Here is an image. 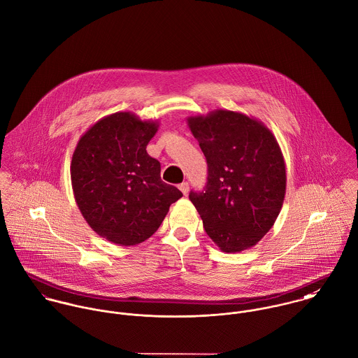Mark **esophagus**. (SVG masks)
<instances>
[{
  "mask_svg": "<svg viewBox=\"0 0 358 358\" xmlns=\"http://www.w3.org/2000/svg\"><path fill=\"white\" fill-rule=\"evenodd\" d=\"M178 188H180V191H181L184 195H187L188 191H189V184H188V182H181V184L178 185Z\"/></svg>",
  "mask_w": 358,
  "mask_h": 358,
  "instance_id": "esophagus-1",
  "label": "esophagus"
}]
</instances>
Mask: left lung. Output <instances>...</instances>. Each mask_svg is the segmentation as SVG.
<instances>
[{"label":"left lung","mask_w":358,"mask_h":358,"mask_svg":"<svg viewBox=\"0 0 358 358\" xmlns=\"http://www.w3.org/2000/svg\"><path fill=\"white\" fill-rule=\"evenodd\" d=\"M187 122L209 167L205 192L189 194L206 234L225 253L255 246L285 199V160L277 138L260 120L227 109Z\"/></svg>","instance_id":"8db88e82"}]
</instances>
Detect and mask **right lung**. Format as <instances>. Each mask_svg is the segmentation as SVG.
Returning <instances> with one entry per match:
<instances>
[{"instance_id": "add662e5", "label": "right lung", "mask_w": 358, "mask_h": 358, "mask_svg": "<svg viewBox=\"0 0 358 358\" xmlns=\"http://www.w3.org/2000/svg\"><path fill=\"white\" fill-rule=\"evenodd\" d=\"M156 120L133 112L99 119L78 140L71 164L73 194L87 224L106 241L134 246L152 236L182 194L160 178L146 145Z\"/></svg>"}]
</instances>
